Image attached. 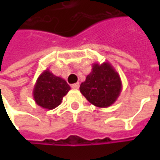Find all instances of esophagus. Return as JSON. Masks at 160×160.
Wrapping results in <instances>:
<instances>
[{
    "mask_svg": "<svg viewBox=\"0 0 160 160\" xmlns=\"http://www.w3.org/2000/svg\"><path fill=\"white\" fill-rule=\"evenodd\" d=\"M71 87H72L73 89H74V90H77V89H79V87H80V83L77 82V83L73 84V85L71 86Z\"/></svg>",
    "mask_w": 160,
    "mask_h": 160,
    "instance_id": "1",
    "label": "esophagus"
}]
</instances>
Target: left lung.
I'll return each mask as SVG.
<instances>
[{"mask_svg": "<svg viewBox=\"0 0 160 160\" xmlns=\"http://www.w3.org/2000/svg\"><path fill=\"white\" fill-rule=\"evenodd\" d=\"M122 80L113 66L108 62L93 63L92 69L80 84L84 97L97 107L106 108L117 101L122 92Z\"/></svg>", "mask_w": 160, "mask_h": 160, "instance_id": "obj_1", "label": "left lung"}]
</instances>
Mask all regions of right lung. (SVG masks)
<instances>
[{"label":"right lung","instance_id":"1","mask_svg":"<svg viewBox=\"0 0 160 160\" xmlns=\"http://www.w3.org/2000/svg\"><path fill=\"white\" fill-rule=\"evenodd\" d=\"M69 90L66 80L46 69L38 78L32 93L38 105L46 110H53L61 104L62 98Z\"/></svg>","mask_w":160,"mask_h":160}]
</instances>
